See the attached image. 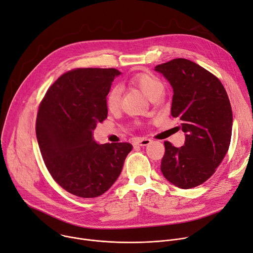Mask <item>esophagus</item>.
Listing matches in <instances>:
<instances>
[{"label": "esophagus", "mask_w": 253, "mask_h": 253, "mask_svg": "<svg viewBox=\"0 0 253 253\" xmlns=\"http://www.w3.org/2000/svg\"><path fill=\"white\" fill-rule=\"evenodd\" d=\"M151 143H152V141L150 139H146V138L135 139V141H134V145H138V146H148Z\"/></svg>", "instance_id": "34e87169"}]
</instances>
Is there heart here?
<instances>
[{
    "label": "heart",
    "instance_id": "heart-1",
    "mask_svg": "<svg viewBox=\"0 0 253 253\" xmlns=\"http://www.w3.org/2000/svg\"><path fill=\"white\" fill-rule=\"evenodd\" d=\"M130 83L139 88L147 97L148 99L152 100L155 96L163 92V84L152 74L141 73L134 75L131 79ZM122 103V89L119 86H114L111 88L106 96V106L107 109L111 112L118 111L121 107Z\"/></svg>",
    "mask_w": 253,
    "mask_h": 253
}]
</instances>
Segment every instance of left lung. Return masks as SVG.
I'll list each match as a JSON object with an SVG mask.
<instances>
[{"label": "left lung", "instance_id": "8db88e82", "mask_svg": "<svg viewBox=\"0 0 253 253\" xmlns=\"http://www.w3.org/2000/svg\"><path fill=\"white\" fill-rule=\"evenodd\" d=\"M173 89L171 115L185 132L180 148L165 142L164 177L179 188L196 187L216 171L229 149L233 114L227 92L217 77L185 59L155 67Z\"/></svg>", "mask_w": 253, "mask_h": 253}]
</instances>
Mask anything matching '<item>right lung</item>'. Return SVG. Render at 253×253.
I'll list each match as a JSON object with an SVG mask.
<instances>
[{
    "label": "right lung",
    "mask_w": 253,
    "mask_h": 253,
    "mask_svg": "<svg viewBox=\"0 0 253 253\" xmlns=\"http://www.w3.org/2000/svg\"><path fill=\"white\" fill-rule=\"evenodd\" d=\"M115 69H77L61 76L38 109L36 138L52 178L80 198H97L119 178L129 143L98 144L93 130L107 119Z\"/></svg>",
    "instance_id": "right-lung-1"
}]
</instances>
